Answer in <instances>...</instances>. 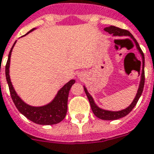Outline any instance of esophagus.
I'll return each instance as SVG.
<instances>
[{
    "label": "esophagus",
    "mask_w": 154,
    "mask_h": 154,
    "mask_svg": "<svg viewBox=\"0 0 154 154\" xmlns=\"http://www.w3.org/2000/svg\"><path fill=\"white\" fill-rule=\"evenodd\" d=\"M79 76H81V75H79Z\"/></svg>",
    "instance_id": "1"
}]
</instances>
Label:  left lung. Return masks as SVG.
<instances>
[{"mask_svg": "<svg viewBox=\"0 0 154 154\" xmlns=\"http://www.w3.org/2000/svg\"><path fill=\"white\" fill-rule=\"evenodd\" d=\"M104 31L107 32H108L109 34L112 35L113 36H129L131 37L134 42H135V46L137 47V50L138 51V52L140 53V54L142 55V73H141V81H140L139 86H138V92H137V94L135 96V98L134 99V100L132 101V103L130 104V106L125 108V109H122L121 111H117V112H112V111H108V110H104L102 109L100 107H99L96 104L94 100L92 97V96L88 93V90L85 88V86H84V90L85 92V94L87 96L88 99V101L90 103V106H91V108H92V112L94 113V115L97 116V118L100 119H103V120H116V119H121L122 117H124L130 113V112L132 111L134 106L136 105V103H138V100H139L140 97L142 93V91H143V88H144V84H145V72H144V67H145V57L144 54L142 52V51L141 50L139 47V44L138 43V42L136 41V39L134 38V36L132 35V34L130 32L127 31V30L121 29L119 27H115V26H110V27H107L104 28ZM140 63L142 62H140Z\"/></svg>", "mask_w": 154, "mask_h": 154, "instance_id": "left-lung-1", "label": "left lung"}]
</instances>
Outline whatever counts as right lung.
Instances as JSON below:
<instances>
[{"instance_id":"right-lung-1","label":"right lung","mask_w":154,"mask_h":154,"mask_svg":"<svg viewBox=\"0 0 154 154\" xmlns=\"http://www.w3.org/2000/svg\"><path fill=\"white\" fill-rule=\"evenodd\" d=\"M35 29V28L32 29L26 35L34 31ZM16 42V41L14 42V44L10 50L8 61H7L5 66L6 80H7V83L8 85L10 94H11V97H12L13 103L16 105V108L19 110V112L22 115H23L26 118L34 122L35 123L40 125H53L58 123L63 120L66 117V112H67L69 92V90H70L72 85L75 83V80H70L69 82H67L57 92V95L54 98L53 100L46 105L40 106V107H33V106L28 105L24 103L15 91L9 76L10 57L12 54V49L14 47Z\"/></svg>"}]
</instances>
